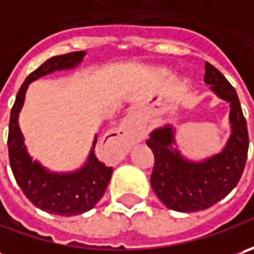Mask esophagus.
Instances as JSON below:
<instances>
[{
  "mask_svg": "<svg viewBox=\"0 0 254 254\" xmlns=\"http://www.w3.org/2000/svg\"><path fill=\"white\" fill-rule=\"evenodd\" d=\"M138 132H140V126L137 124V122L134 120L132 116H128L122 124V127L119 128L117 137H119L123 142L130 144V142H134L137 140Z\"/></svg>",
  "mask_w": 254,
  "mask_h": 254,
  "instance_id": "1",
  "label": "esophagus"
}]
</instances>
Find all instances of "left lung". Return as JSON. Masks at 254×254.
Returning a JSON list of instances; mask_svg holds the SVG:
<instances>
[{
  "label": "left lung",
  "instance_id": "obj_1",
  "mask_svg": "<svg viewBox=\"0 0 254 254\" xmlns=\"http://www.w3.org/2000/svg\"><path fill=\"white\" fill-rule=\"evenodd\" d=\"M203 79L212 92L230 104L232 134L225 148L203 161H190L174 148L175 130L170 124L154 130L147 140L154 154L152 190L167 208L177 212L208 209L223 199L238 185L248 158V124L235 87L208 62Z\"/></svg>",
  "mask_w": 254,
  "mask_h": 254
}]
</instances>
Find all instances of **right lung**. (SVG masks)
I'll use <instances>...</instances> for the list:
<instances>
[{
	"instance_id": "add662e5",
	"label": "right lung",
	"mask_w": 254,
	"mask_h": 254,
	"mask_svg": "<svg viewBox=\"0 0 254 254\" xmlns=\"http://www.w3.org/2000/svg\"><path fill=\"white\" fill-rule=\"evenodd\" d=\"M84 55L83 51L70 52L54 56L41 64L25 79L16 94L9 117L8 154L16 184L36 208L61 216L80 215L92 209L104 195L112 178L113 168L106 167L94 155L93 150L97 141L96 135L89 158L82 168L64 174L48 171L38 161H32L26 151L24 137L18 124V116L24 106L28 84L55 70L73 69L83 61Z\"/></svg>"
}]
</instances>
